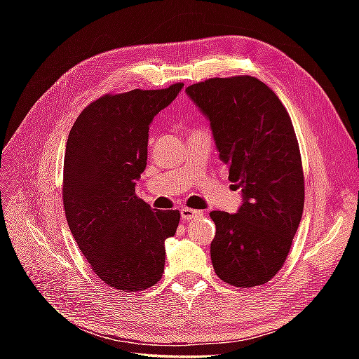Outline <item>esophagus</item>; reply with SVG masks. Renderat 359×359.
<instances>
[{
    "instance_id": "34e87169",
    "label": "esophagus",
    "mask_w": 359,
    "mask_h": 359,
    "mask_svg": "<svg viewBox=\"0 0 359 359\" xmlns=\"http://www.w3.org/2000/svg\"><path fill=\"white\" fill-rule=\"evenodd\" d=\"M180 215H182V219L184 220H191V219H196L202 215V211L199 210H193V208H188V207H184L180 210Z\"/></svg>"
}]
</instances>
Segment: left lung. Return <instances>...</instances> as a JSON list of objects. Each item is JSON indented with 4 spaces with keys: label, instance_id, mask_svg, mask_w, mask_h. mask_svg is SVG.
I'll return each instance as SVG.
<instances>
[{
    "label": "left lung",
    "instance_id": "obj_1",
    "mask_svg": "<svg viewBox=\"0 0 359 359\" xmlns=\"http://www.w3.org/2000/svg\"><path fill=\"white\" fill-rule=\"evenodd\" d=\"M187 94L211 121L228 179L242 189L236 215L211 211V262L234 287H256L282 269L304 211V171L294 128L273 90L251 75L208 79Z\"/></svg>",
    "mask_w": 359,
    "mask_h": 359
}]
</instances>
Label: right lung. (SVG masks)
Segmentation results:
<instances>
[{
  "mask_svg": "<svg viewBox=\"0 0 359 359\" xmlns=\"http://www.w3.org/2000/svg\"><path fill=\"white\" fill-rule=\"evenodd\" d=\"M184 86L106 94L88 104L67 137L63 205L69 230L104 284L143 292L160 280L165 241L180 212L154 211L135 194L147 168L149 123Z\"/></svg>",
  "mask_w": 359,
  "mask_h": 359,
  "instance_id": "right-lung-1",
  "label": "right lung"
}]
</instances>
